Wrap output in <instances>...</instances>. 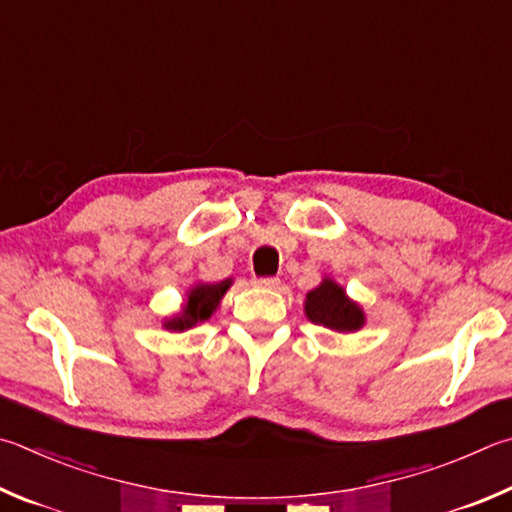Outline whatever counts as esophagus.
<instances>
[{
    "mask_svg": "<svg viewBox=\"0 0 512 512\" xmlns=\"http://www.w3.org/2000/svg\"><path fill=\"white\" fill-rule=\"evenodd\" d=\"M255 284L262 288H280V280H277V277H259Z\"/></svg>",
    "mask_w": 512,
    "mask_h": 512,
    "instance_id": "34e87169",
    "label": "esophagus"
}]
</instances>
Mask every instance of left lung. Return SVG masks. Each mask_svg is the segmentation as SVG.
Segmentation results:
<instances>
[{"mask_svg": "<svg viewBox=\"0 0 512 512\" xmlns=\"http://www.w3.org/2000/svg\"><path fill=\"white\" fill-rule=\"evenodd\" d=\"M304 315L313 324L338 333H356L367 322L365 309L356 300H351L345 286H340L329 275H324L322 282L306 293Z\"/></svg>", "mask_w": 512, "mask_h": 512, "instance_id": "1", "label": "left lung"}]
</instances>
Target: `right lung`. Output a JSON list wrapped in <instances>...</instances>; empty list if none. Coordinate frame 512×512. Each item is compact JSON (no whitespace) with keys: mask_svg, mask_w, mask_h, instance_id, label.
Here are the masks:
<instances>
[{"mask_svg":"<svg viewBox=\"0 0 512 512\" xmlns=\"http://www.w3.org/2000/svg\"><path fill=\"white\" fill-rule=\"evenodd\" d=\"M232 286V277L221 282H194L188 291H185V300L181 304V311L174 313L172 318H163L165 331H188L197 324L212 318V313L219 309L221 300Z\"/></svg>","mask_w":512,"mask_h":512,"instance_id":"obj_1","label":"right lung"}]
</instances>
